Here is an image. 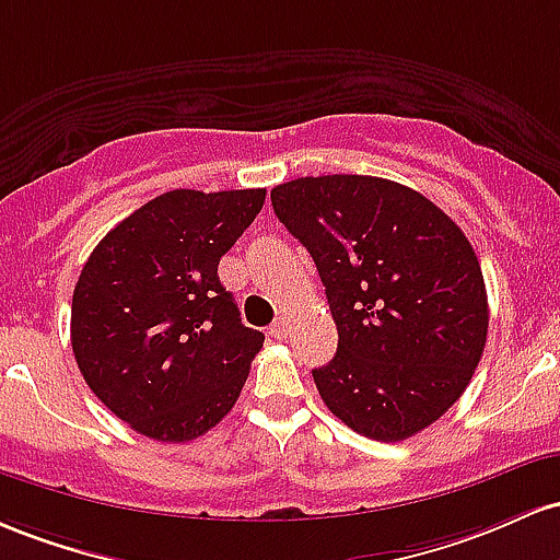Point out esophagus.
<instances>
[{
  "instance_id": "34e87169",
  "label": "esophagus",
  "mask_w": 560,
  "mask_h": 560,
  "mask_svg": "<svg viewBox=\"0 0 560 560\" xmlns=\"http://www.w3.org/2000/svg\"><path fill=\"white\" fill-rule=\"evenodd\" d=\"M269 332H272L275 338H280V341H282V338H288V332H291V323H288L285 317L275 319V325H272V328H269Z\"/></svg>"
}]
</instances>
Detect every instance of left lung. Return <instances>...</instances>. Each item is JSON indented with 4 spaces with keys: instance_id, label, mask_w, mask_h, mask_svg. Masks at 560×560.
I'll use <instances>...</instances> for the list:
<instances>
[{
    "instance_id": "1",
    "label": "left lung",
    "mask_w": 560,
    "mask_h": 560,
    "mask_svg": "<svg viewBox=\"0 0 560 560\" xmlns=\"http://www.w3.org/2000/svg\"><path fill=\"white\" fill-rule=\"evenodd\" d=\"M272 209L312 254L338 351L312 370L338 420L368 439L416 436L460 399L489 306L463 230L412 187L362 174L301 177Z\"/></svg>"
}]
</instances>
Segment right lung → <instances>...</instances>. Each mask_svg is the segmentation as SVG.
Returning <instances> with one entry per match:
<instances>
[{
  "label": "right lung",
  "instance_id": "add662e5",
  "mask_svg": "<svg viewBox=\"0 0 560 560\" xmlns=\"http://www.w3.org/2000/svg\"><path fill=\"white\" fill-rule=\"evenodd\" d=\"M267 190H172L118 222L81 269L71 347L86 386L155 442H190L232 410L264 336L241 323L219 259Z\"/></svg>",
  "mask_w": 560,
  "mask_h": 560
}]
</instances>
